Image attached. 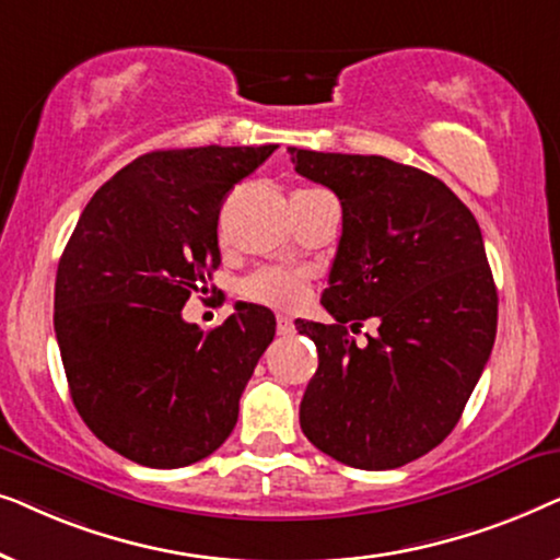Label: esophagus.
Wrapping results in <instances>:
<instances>
[{"label":"esophagus","mask_w":560,"mask_h":560,"mask_svg":"<svg viewBox=\"0 0 560 560\" xmlns=\"http://www.w3.org/2000/svg\"><path fill=\"white\" fill-rule=\"evenodd\" d=\"M293 331H295L293 320H290L288 316H278V334L280 336H290Z\"/></svg>","instance_id":"obj_1"}]
</instances>
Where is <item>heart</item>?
<instances>
[{
	"mask_svg": "<svg viewBox=\"0 0 560 560\" xmlns=\"http://www.w3.org/2000/svg\"><path fill=\"white\" fill-rule=\"evenodd\" d=\"M242 295L267 308H295L308 295V278L303 272L267 267L242 282Z\"/></svg>",
	"mask_w": 560,
	"mask_h": 560,
	"instance_id": "b5f03b06",
	"label": "heart"
}]
</instances>
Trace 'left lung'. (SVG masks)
<instances>
[{"label":"left lung","mask_w":560,"mask_h":560,"mask_svg":"<svg viewBox=\"0 0 560 560\" xmlns=\"http://www.w3.org/2000/svg\"><path fill=\"white\" fill-rule=\"evenodd\" d=\"M295 171L341 201L320 295L334 324L298 320L318 349L301 428L354 469L416 462L462 418L497 334V288L474 213L446 183L382 155L290 148ZM377 317V337L348 336Z\"/></svg>","instance_id":"left-lung-1"}]
</instances>
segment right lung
Instances as JSON below:
<instances>
[{
    "label": "right lung",
    "instance_id": "obj_1",
    "mask_svg": "<svg viewBox=\"0 0 560 560\" xmlns=\"http://www.w3.org/2000/svg\"><path fill=\"white\" fill-rule=\"evenodd\" d=\"M262 148L155 150L83 209L56 275V336L75 410L129 462L178 469L234 431L275 316L236 305L201 331L180 316L221 265L219 211L265 163Z\"/></svg>",
    "mask_w": 560,
    "mask_h": 560
}]
</instances>
